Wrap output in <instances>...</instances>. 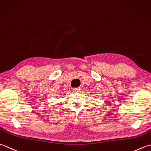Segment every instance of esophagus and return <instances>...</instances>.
I'll list each match as a JSON object with an SVG mask.
<instances>
[{
	"instance_id": "34e87169",
	"label": "esophagus",
	"mask_w": 151,
	"mask_h": 151,
	"mask_svg": "<svg viewBox=\"0 0 151 151\" xmlns=\"http://www.w3.org/2000/svg\"><path fill=\"white\" fill-rule=\"evenodd\" d=\"M80 88H75L73 89V92H79L80 90H81Z\"/></svg>"
}]
</instances>
